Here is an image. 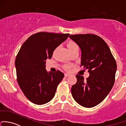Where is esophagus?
I'll return each instance as SVG.
<instances>
[{
	"label": "esophagus",
	"instance_id": "1",
	"mask_svg": "<svg viewBox=\"0 0 126 126\" xmlns=\"http://www.w3.org/2000/svg\"><path fill=\"white\" fill-rule=\"evenodd\" d=\"M70 75V74H67V73H66L65 74H64V76L66 77H69Z\"/></svg>",
	"mask_w": 126,
	"mask_h": 126
}]
</instances>
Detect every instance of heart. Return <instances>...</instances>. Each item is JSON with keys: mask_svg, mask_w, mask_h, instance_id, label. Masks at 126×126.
<instances>
[{"mask_svg": "<svg viewBox=\"0 0 126 126\" xmlns=\"http://www.w3.org/2000/svg\"><path fill=\"white\" fill-rule=\"evenodd\" d=\"M67 47H68V49L70 52H71L72 51H75V50L76 49H79V46H78V45L75 42L72 40L69 41L68 43H67ZM70 67H71V66L69 65V64H66V65L64 66V68H65L66 69H70Z\"/></svg>", "mask_w": 126, "mask_h": 126, "instance_id": "1", "label": "heart"}]
</instances>
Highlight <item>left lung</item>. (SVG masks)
<instances>
[{
    "label": "left lung",
    "instance_id": "8db88e82",
    "mask_svg": "<svg viewBox=\"0 0 126 126\" xmlns=\"http://www.w3.org/2000/svg\"><path fill=\"white\" fill-rule=\"evenodd\" d=\"M81 51V66L88 69L86 80L77 74L76 84L71 87L75 101L84 108H92L104 100L114 84L116 61L108 45L95 34L71 35Z\"/></svg>",
    "mask_w": 126,
    "mask_h": 126
}]
</instances>
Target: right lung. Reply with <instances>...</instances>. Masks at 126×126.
<instances>
[{
    "label": "right lung",
    "mask_w": 126,
    "mask_h": 126,
    "mask_svg": "<svg viewBox=\"0 0 126 126\" xmlns=\"http://www.w3.org/2000/svg\"><path fill=\"white\" fill-rule=\"evenodd\" d=\"M69 34L40 32L23 43L15 61L17 80L26 97L35 104H46L54 98L64 74L47 72L46 60Z\"/></svg>",
    "instance_id": "add662e5"
}]
</instances>
